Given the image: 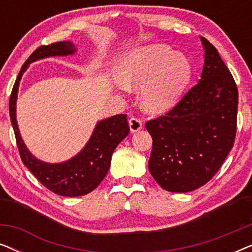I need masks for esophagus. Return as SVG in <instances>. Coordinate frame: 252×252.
<instances>
[{
  "label": "esophagus",
  "instance_id": "34e87169",
  "mask_svg": "<svg viewBox=\"0 0 252 252\" xmlns=\"http://www.w3.org/2000/svg\"><path fill=\"white\" fill-rule=\"evenodd\" d=\"M128 124H129V129L132 133L139 132V130L142 128V122L137 118H130Z\"/></svg>",
  "mask_w": 252,
  "mask_h": 252
}]
</instances>
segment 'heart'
Masks as SVG:
<instances>
[{"mask_svg": "<svg viewBox=\"0 0 252 252\" xmlns=\"http://www.w3.org/2000/svg\"><path fill=\"white\" fill-rule=\"evenodd\" d=\"M116 73L120 88H142V108L159 115L180 101L191 79L192 68L186 55L166 44H148L127 54L119 62Z\"/></svg>", "mask_w": 252, "mask_h": 252, "instance_id": "obj_1", "label": "heart"}]
</instances>
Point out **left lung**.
<instances>
[{"label":"left lung","mask_w":252,"mask_h":252,"mask_svg":"<svg viewBox=\"0 0 252 252\" xmlns=\"http://www.w3.org/2000/svg\"><path fill=\"white\" fill-rule=\"evenodd\" d=\"M201 42V79L166 116L146 124L153 137L149 171L172 192L192 191L211 180L235 140V81L218 50L205 37Z\"/></svg>","instance_id":"left-lung-1"}]
</instances>
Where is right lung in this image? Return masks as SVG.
Masks as SVG:
<instances>
[{
	"mask_svg": "<svg viewBox=\"0 0 252 252\" xmlns=\"http://www.w3.org/2000/svg\"><path fill=\"white\" fill-rule=\"evenodd\" d=\"M77 50V46L72 41H62L37 48L22 66L9 102L10 119L24 165L44 187L55 194L66 197L86 195L101 184L109 171L113 151L129 133L126 115H116L99 120L85 147L70 159L61 163L41 160L26 147L16 115L17 97L23 74L34 62L49 57L73 56Z\"/></svg>",
	"mask_w": 252,
	"mask_h": 252,
	"instance_id": "1",
	"label": "right lung"
}]
</instances>
